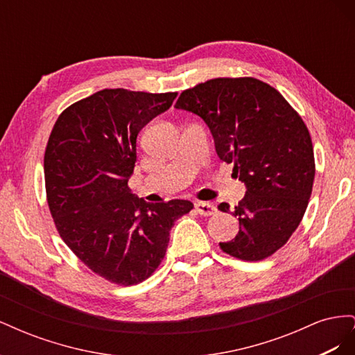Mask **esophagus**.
<instances>
[{"label":"esophagus","instance_id":"esophagus-1","mask_svg":"<svg viewBox=\"0 0 355 355\" xmlns=\"http://www.w3.org/2000/svg\"><path fill=\"white\" fill-rule=\"evenodd\" d=\"M196 210L202 214V216H211V214H214L218 211L216 206H214L213 202H209V201H198L196 202Z\"/></svg>","mask_w":355,"mask_h":355}]
</instances>
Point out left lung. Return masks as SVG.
<instances>
[{"instance_id": "8db88e82", "label": "left lung", "mask_w": 355, "mask_h": 355, "mask_svg": "<svg viewBox=\"0 0 355 355\" xmlns=\"http://www.w3.org/2000/svg\"><path fill=\"white\" fill-rule=\"evenodd\" d=\"M175 108L202 118L219 158L247 188L232 213L240 231L220 249L249 262L274 254L299 227L313 192L314 148L302 118L280 92L252 77L197 84ZM218 209L228 211L230 204Z\"/></svg>"}]
</instances>
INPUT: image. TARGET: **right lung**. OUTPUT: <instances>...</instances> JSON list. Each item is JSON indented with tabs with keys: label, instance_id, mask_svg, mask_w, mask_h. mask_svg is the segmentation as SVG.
I'll return each mask as SVG.
<instances>
[{
	"label": "right lung",
	"instance_id": "obj_1",
	"mask_svg": "<svg viewBox=\"0 0 355 355\" xmlns=\"http://www.w3.org/2000/svg\"><path fill=\"white\" fill-rule=\"evenodd\" d=\"M176 96L105 89L68 106L49 137L44 179L56 230L89 270L118 286L153 275L175 220L194 209L188 200L146 202L128 188L139 132Z\"/></svg>",
	"mask_w": 355,
	"mask_h": 355
}]
</instances>
